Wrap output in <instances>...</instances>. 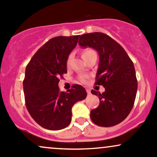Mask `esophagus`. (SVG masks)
<instances>
[{
	"label": "esophagus",
	"mask_w": 157,
	"mask_h": 157,
	"mask_svg": "<svg viewBox=\"0 0 157 157\" xmlns=\"http://www.w3.org/2000/svg\"><path fill=\"white\" fill-rule=\"evenodd\" d=\"M86 91H87L88 94H91V91H90V89H86Z\"/></svg>",
	"instance_id": "esophagus-1"
}]
</instances>
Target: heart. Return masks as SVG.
Segmentation results:
<instances>
[{
  "label": "heart",
  "instance_id": "obj_1",
  "mask_svg": "<svg viewBox=\"0 0 157 157\" xmlns=\"http://www.w3.org/2000/svg\"><path fill=\"white\" fill-rule=\"evenodd\" d=\"M94 54H96V52L94 51L93 49H91V48H86V49H84L83 51L82 52V57L84 60H86L87 57H89V56L94 55ZM71 59V55H70L67 60V66H69ZM79 80H80V81H81L82 82H85L86 81V77L84 76H82L79 78Z\"/></svg>",
  "mask_w": 157,
  "mask_h": 157
}]
</instances>
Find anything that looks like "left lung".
I'll use <instances>...</instances> for the list:
<instances>
[{"label": "left lung", "instance_id": "obj_1", "mask_svg": "<svg viewBox=\"0 0 157 157\" xmlns=\"http://www.w3.org/2000/svg\"><path fill=\"white\" fill-rule=\"evenodd\" d=\"M79 45L98 52L100 61L95 84L105 88L102 94L91 91L100 99L98 107L90 113L91 120L102 127L117 125L128 116L134 104L137 80L134 63L117 41L102 32L81 35Z\"/></svg>", "mask_w": 157, "mask_h": 157}]
</instances>
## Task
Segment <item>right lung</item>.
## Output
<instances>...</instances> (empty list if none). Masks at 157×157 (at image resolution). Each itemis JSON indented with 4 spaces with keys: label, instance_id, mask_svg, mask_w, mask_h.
Segmentation results:
<instances>
[{
    "label": "right lung",
    "instance_id": "add662e5",
    "mask_svg": "<svg viewBox=\"0 0 157 157\" xmlns=\"http://www.w3.org/2000/svg\"><path fill=\"white\" fill-rule=\"evenodd\" d=\"M80 35L53 37L38 49L26 66L23 91L26 109L34 120L48 130H60L71 121L74 104L86 99L82 86L60 91V77L67 73L66 63Z\"/></svg>",
    "mask_w": 157,
    "mask_h": 157
}]
</instances>
